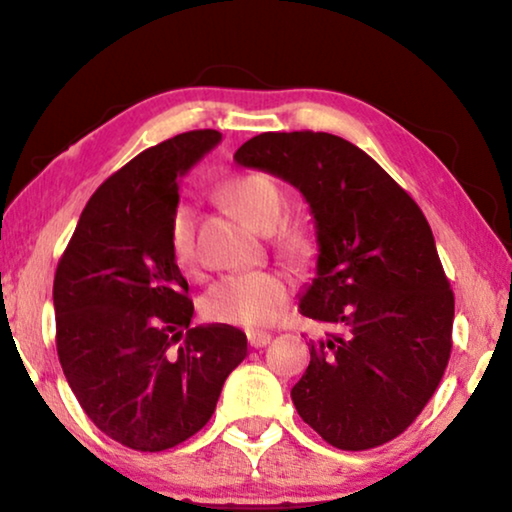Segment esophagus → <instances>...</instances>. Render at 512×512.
I'll list each match as a JSON object with an SVG mask.
<instances>
[{
  "label": "esophagus",
  "instance_id": "obj_1",
  "mask_svg": "<svg viewBox=\"0 0 512 512\" xmlns=\"http://www.w3.org/2000/svg\"><path fill=\"white\" fill-rule=\"evenodd\" d=\"M271 342V333H264V331H248V345L255 347V349H262Z\"/></svg>",
  "mask_w": 512,
  "mask_h": 512
}]
</instances>
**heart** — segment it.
Returning a JSON list of instances; mask_svg holds the SVG:
<instances>
[{
    "label": "heart",
    "instance_id": "heart-1",
    "mask_svg": "<svg viewBox=\"0 0 512 512\" xmlns=\"http://www.w3.org/2000/svg\"><path fill=\"white\" fill-rule=\"evenodd\" d=\"M220 197L232 211L257 230L269 232L282 220V193L266 174H241L220 186ZM278 253L289 262H303L312 255L310 234L299 225H285L276 234ZM170 250L181 271H197L195 211L177 204L170 218ZM289 301V282L278 271H246L220 278L204 294V315L213 322L259 329L276 322Z\"/></svg>",
    "mask_w": 512,
    "mask_h": 512
}]
</instances>
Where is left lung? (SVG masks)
Listing matches in <instances>:
<instances>
[{"instance_id":"8db88e82","label":"left lung","mask_w":512,"mask_h":512,"mask_svg":"<svg viewBox=\"0 0 512 512\" xmlns=\"http://www.w3.org/2000/svg\"><path fill=\"white\" fill-rule=\"evenodd\" d=\"M234 160L299 188L317 223V278L299 308L333 331L310 340L296 411L340 451L395 439L437 391L453 347L455 296L421 207L331 133H262Z\"/></svg>"}]
</instances>
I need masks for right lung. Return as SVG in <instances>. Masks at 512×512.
Wrapping results in <instances>:
<instances>
[{
  "mask_svg": "<svg viewBox=\"0 0 512 512\" xmlns=\"http://www.w3.org/2000/svg\"><path fill=\"white\" fill-rule=\"evenodd\" d=\"M218 140L188 131L128 160L91 195L57 264L61 370L91 423L133 451L200 432L248 352L234 326L190 329L193 301L170 250L179 174Z\"/></svg>",
  "mask_w": 512,
  "mask_h": 512,
  "instance_id": "obj_1",
  "label": "right lung"
}]
</instances>
